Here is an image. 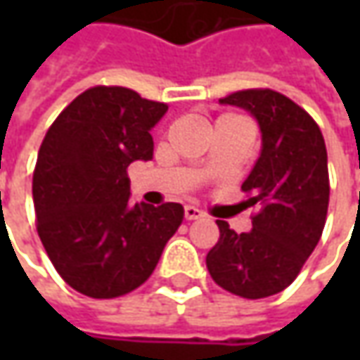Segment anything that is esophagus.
<instances>
[{
    "instance_id": "esophagus-1",
    "label": "esophagus",
    "mask_w": 360,
    "mask_h": 360,
    "mask_svg": "<svg viewBox=\"0 0 360 360\" xmlns=\"http://www.w3.org/2000/svg\"><path fill=\"white\" fill-rule=\"evenodd\" d=\"M202 216H204V212H202L200 208H196V206H186L184 208V218L186 220H198Z\"/></svg>"
}]
</instances>
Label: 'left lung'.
<instances>
[{"mask_svg":"<svg viewBox=\"0 0 360 360\" xmlns=\"http://www.w3.org/2000/svg\"><path fill=\"white\" fill-rule=\"evenodd\" d=\"M248 110L262 131V152L242 192L256 208L252 230L216 220L220 238L206 255L218 286L242 298H266L295 283L321 240L328 210V164L319 124L281 91L252 88L220 98Z\"/></svg>","mask_w":360,"mask_h":360,"instance_id":"left-lung-1","label":"left lung"}]
</instances>
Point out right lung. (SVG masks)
I'll return each instance as SVG.
<instances>
[{
	"mask_svg": "<svg viewBox=\"0 0 360 360\" xmlns=\"http://www.w3.org/2000/svg\"><path fill=\"white\" fill-rule=\"evenodd\" d=\"M168 105L122 86L82 91L53 120L35 162L39 240L58 274L90 298L144 284L182 224V204L130 202L128 166L150 160V130Z\"/></svg>",
	"mask_w": 360,
	"mask_h": 360,
	"instance_id": "obj_1",
	"label": "right lung"
}]
</instances>
